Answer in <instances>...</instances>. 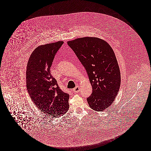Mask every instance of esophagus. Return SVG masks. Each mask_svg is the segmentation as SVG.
<instances>
[{"label": "esophagus", "instance_id": "34e87169", "mask_svg": "<svg viewBox=\"0 0 151 151\" xmlns=\"http://www.w3.org/2000/svg\"><path fill=\"white\" fill-rule=\"evenodd\" d=\"M73 92H78L80 91V87L79 86H76V87H75L74 88H73Z\"/></svg>", "mask_w": 151, "mask_h": 151}]
</instances>
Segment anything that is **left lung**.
Masks as SVG:
<instances>
[{
  "label": "left lung",
  "instance_id": "obj_1",
  "mask_svg": "<svg viewBox=\"0 0 151 151\" xmlns=\"http://www.w3.org/2000/svg\"><path fill=\"white\" fill-rule=\"evenodd\" d=\"M80 61L92 87L87 98L92 109L101 111L114 102L119 91L121 75L114 52L109 44L97 37H85L68 42Z\"/></svg>",
  "mask_w": 151,
  "mask_h": 151
}]
</instances>
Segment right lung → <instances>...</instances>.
<instances>
[{
  "instance_id": "1",
  "label": "right lung",
  "mask_w": 151,
  "mask_h": 151,
  "mask_svg": "<svg viewBox=\"0 0 151 151\" xmlns=\"http://www.w3.org/2000/svg\"><path fill=\"white\" fill-rule=\"evenodd\" d=\"M63 41L39 46L33 51L27 68V87L32 100L41 112L56 117L69 109V95L63 91L50 68Z\"/></svg>"
}]
</instances>
